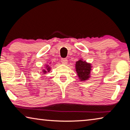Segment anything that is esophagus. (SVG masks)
<instances>
[{
    "label": "esophagus",
    "mask_w": 130,
    "mask_h": 130,
    "mask_svg": "<svg viewBox=\"0 0 130 130\" xmlns=\"http://www.w3.org/2000/svg\"><path fill=\"white\" fill-rule=\"evenodd\" d=\"M61 61L62 63L66 64H67V62H68V60H67V58H62L61 60Z\"/></svg>",
    "instance_id": "1"
}]
</instances>
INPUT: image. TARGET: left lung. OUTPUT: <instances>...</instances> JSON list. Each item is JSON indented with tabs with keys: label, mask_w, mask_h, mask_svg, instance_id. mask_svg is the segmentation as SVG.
<instances>
[{
	"label": "left lung",
	"mask_w": 130,
	"mask_h": 130,
	"mask_svg": "<svg viewBox=\"0 0 130 130\" xmlns=\"http://www.w3.org/2000/svg\"><path fill=\"white\" fill-rule=\"evenodd\" d=\"M76 72L79 77L82 80H87L89 77V75L90 73L91 65L80 60L76 62Z\"/></svg>",
	"instance_id": "obj_1"
}]
</instances>
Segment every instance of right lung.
<instances>
[{
	"instance_id": "add662e5",
	"label": "right lung",
	"mask_w": 130,
	"mask_h": 130,
	"mask_svg": "<svg viewBox=\"0 0 130 130\" xmlns=\"http://www.w3.org/2000/svg\"><path fill=\"white\" fill-rule=\"evenodd\" d=\"M48 69V72H50V69L48 68V69ZM43 72H44L45 73H46V71H45V70H44V71H43Z\"/></svg>"
}]
</instances>
